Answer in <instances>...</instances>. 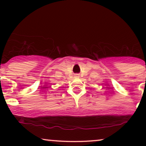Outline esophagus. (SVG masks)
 Segmentation results:
<instances>
[{"mask_svg": "<svg viewBox=\"0 0 146 146\" xmlns=\"http://www.w3.org/2000/svg\"><path fill=\"white\" fill-rule=\"evenodd\" d=\"M79 76L78 75V74H76V75H75V77H78Z\"/></svg>", "mask_w": 146, "mask_h": 146, "instance_id": "34e87169", "label": "esophagus"}]
</instances>
